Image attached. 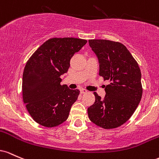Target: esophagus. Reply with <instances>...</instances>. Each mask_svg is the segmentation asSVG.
Wrapping results in <instances>:
<instances>
[{"instance_id": "esophagus-1", "label": "esophagus", "mask_w": 159, "mask_h": 159, "mask_svg": "<svg viewBox=\"0 0 159 159\" xmlns=\"http://www.w3.org/2000/svg\"><path fill=\"white\" fill-rule=\"evenodd\" d=\"M80 92H81V94H85L87 92V90L85 89H82L81 90H80Z\"/></svg>"}]
</instances>
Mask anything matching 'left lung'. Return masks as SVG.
<instances>
[{
  "label": "left lung",
  "instance_id": "1",
  "mask_svg": "<svg viewBox=\"0 0 159 159\" xmlns=\"http://www.w3.org/2000/svg\"><path fill=\"white\" fill-rule=\"evenodd\" d=\"M99 61V75L110 83L103 99L94 92L95 101L88 108L96 125L112 129L122 125L134 113L142 98L141 72L125 46L108 40H89Z\"/></svg>",
  "mask_w": 159,
  "mask_h": 159
}]
</instances>
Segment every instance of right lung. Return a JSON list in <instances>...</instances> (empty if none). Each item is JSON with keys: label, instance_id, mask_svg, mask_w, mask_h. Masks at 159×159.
<instances>
[{"label": "right lung", "instance_id": "add662e5", "mask_svg": "<svg viewBox=\"0 0 159 159\" xmlns=\"http://www.w3.org/2000/svg\"><path fill=\"white\" fill-rule=\"evenodd\" d=\"M86 43L74 37L51 38L27 61L22 76L23 101L38 124L56 127L68 118L80 91L61 85L60 76L67 72L71 58Z\"/></svg>", "mask_w": 159, "mask_h": 159}]
</instances>
